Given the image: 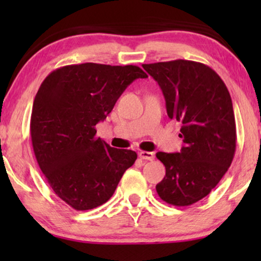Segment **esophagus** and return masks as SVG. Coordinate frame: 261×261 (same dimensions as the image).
Here are the masks:
<instances>
[{
    "instance_id": "esophagus-1",
    "label": "esophagus",
    "mask_w": 261,
    "mask_h": 261,
    "mask_svg": "<svg viewBox=\"0 0 261 261\" xmlns=\"http://www.w3.org/2000/svg\"><path fill=\"white\" fill-rule=\"evenodd\" d=\"M139 156L142 160H149V162H152L153 159H154V153L153 152H147V151H141L139 153Z\"/></svg>"
}]
</instances>
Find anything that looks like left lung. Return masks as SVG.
<instances>
[{"label":"left lung","mask_w":261,"mask_h":261,"mask_svg":"<svg viewBox=\"0 0 261 261\" xmlns=\"http://www.w3.org/2000/svg\"><path fill=\"white\" fill-rule=\"evenodd\" d=\"M158 82L167 115L181 123L180 152H158L166 174L156 184L164 202L187 206L204 198L219 184L233 162L237 127L229 91L213 69L177 59L142 64Z\"/></svg>","instance_id":"1"}]
</instances>
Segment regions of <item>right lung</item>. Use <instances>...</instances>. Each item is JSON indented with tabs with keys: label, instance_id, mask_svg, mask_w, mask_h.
<instances>
[{
	"label": "right lung",
	"instance_id": "1",
	"mask_svg": "<svg viewBox=\"0 0 261 261\" xmlns=\"http://www.w3.org/2000/svg\"><path fill=\"white\" fill-rule=\"evenodd\" d=\"M138 78L147 74L135 65H66L52 71L35 95L31 116L35 158L55 194L73 209L106 203L138 158L130 149L110 147L96 137L95 128Z\"/></svg>",
	"mask_w": 261,
	"mask_h": 261
}]
</instances>
